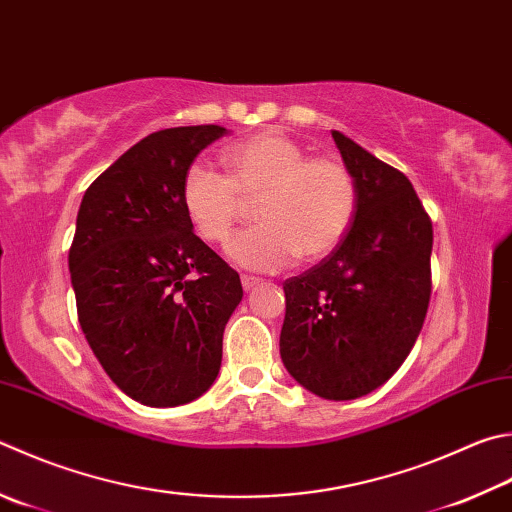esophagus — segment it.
I'll return each instance as SVG.
<instances>
[{
  "label": "esophagus",
  "mask_w": 512,
  "mask_h": 512,
  "mask_svg": "<svg viewBox=\"0 0 512 512\" xmlns=\"http://www.w3.org/2000/svg\"><path fill=\"white\" fill-rule=\"evenodd\" d=\"M259 284V277H253V275H241V286L246 288V291H250V288H255Z\"/></svg>",
  "instance_id": "esophagus-1"
}]
</instances>
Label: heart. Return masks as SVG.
<instances>
[{
	"label": "heart",
	"mask_w": 512,
	"mask_h": 512,
	"mask_svg": "<svg viewBox=\"0 0 512 512\" xmlns=\"http://www.w3.org/2000/svg\"><path fill=\"white\" fill-rule=\"evenodd\" d=\"M228 176L194 163L181 183L185 217L208 244H226L257 201V226L230 241L228 255L241 268L275 273L297 255L320 262L336 250L358 212L356 176L338 156H309L282 132H259L224 152Z\"/></svg>",
	"instance_id": "obj_1"
}]
</instances>
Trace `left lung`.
<instances>
[{"label": "left lung", "mask_w": 512, "mask_h": 512, "mask_svg": "<svg viewBox=\"0 0 512 512\" xmlns=\"http://www.w3.org/2000/svg\"><path fill=\"white\" fill-rule=\"evenodd\" d=\"M356 176L345 241L284 282L280 356L297 383L351 401L387 383L410 356L432 293V221L410 179L333 129Z\"/></svg>", "instance_id": "8db88e82"}]
</instances>
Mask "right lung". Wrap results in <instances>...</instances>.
<instances>
[{
	"label": "right lung",
	"mask_w": 512,
	"mask_h": 512,
	"mask_svg": "<svg viewBox=\"0 0 512 512\" xmlns=\"http://www.w3.org/2000/svg\"><path fill=\"white\" fill-rule=\"evenodd\" d=\"M219 125L145 136L82 197L69 248L78 322L107 376L150 407L208 392L244 295L237 271L192 232L181 183Z\"/></svg>",
	"instance_id": "add662e5"
}]
</instances>
